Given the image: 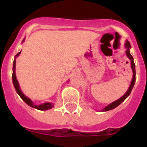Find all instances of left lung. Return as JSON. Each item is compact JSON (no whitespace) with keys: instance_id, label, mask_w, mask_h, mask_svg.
<instances>
[{"instance_id":"left-lung-1","label":"left lung","mask_w":147,"mask_h":147,"mask_svg":"<svg viewBox=\"0 0 147 147\" xmlns=\"http://www.w3.org/2000/svg\"><path fill=\"white\" fill-rule=\"evenodd\" d=\"M125 47L127 50H126V55H127V57L130 58V61H131V68L132 70H133V79H132L131 81V84H130V87L128 88L127 91L126 92V93L123 95L122 97H121L119 99H118L117 100H116V101L113 102V103H110L109 105H108L107 106L104 108L103 109V111H109V110L113 109L114 108H116L117 106H119L120 103H122L124 100H125L126 98L130 95V92L132 91V89H133V86L135 84V82H136V69H135V63H134V61H133V58L132 57V55H130V44L129 41H126V44H125Z\"/></svg>"}]
</instances>
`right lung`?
I'll return each instance as SVG.
<instances>
[{"mask_svg":"<svg viewBox=\"0 0 147 147\" xmlns=\"http://www.w3.org/2000/svg\"><path fill=\"white\" fill-rule=\"evenodd\" d=\"M24 41V40H23ZM20 52L19 53H17L16 55V57L19 56V55L20 54ZM15 68H16V60L14 59V62H13V74H12V80H13V84H14V87H15V90L17 91V93L19 94L21 98L28 106H31V107L35 108L36 109H38V110H41V111H44V110H47V109H52V107L54 106V104L52 103H43V104L41 105H35L34 103L32 102V100L30 99V98H27L25 95H24L22 91L20 90V86H19V83H18V81H17V77H16V74H15Z\"/></svg>","mask_w":147,"mask_h":147,"instance_id":"right-lung-1","label":"right lung"}]
</instances>
